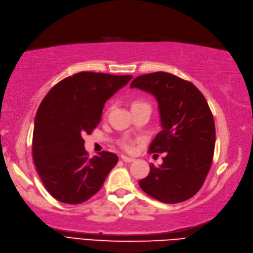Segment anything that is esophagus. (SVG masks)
<instances>
[{
  "label": "esophagus",
  "mask_w": 253,
  "mask_h": 253,
  "mask_svg": "<svg viewBox=\"0 0 253 253\" xmlns=\"http://www.w3.org/2000/svg\"><path fill=\"white\" fill-rule=\"evenodd\" d=\"M121 159H122L123 161H125V162H127V164H130V162H133L134 160H135L134 158H131V157H126V156H125V155L121 156Z\"/></svg>",
  "instance_id": "1"
}]
</instances>
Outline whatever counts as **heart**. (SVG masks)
<instances>
[{
	"mask_svg": "<svg viewBox=\"0 0 253 253\" xmlns=\"http://www.w3.org/2000/svg\"><path fill=\"white\" fill-rule=\"evenodd\" d=\"M137 105H142V104H135L134 106H137ZM126 148L127 150H130L132 147H131V145H130V144H126Z\"/></svg>",
	"mask_w": 253,
	"mask_h": 253,
	"instance_id": "obj_1",
	"label": "heart"
}]
</instances>
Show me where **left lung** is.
Returning <instances> with one entry per match:
<instances>
[{
    "label": "left lung",
    "mask_w": 253,
    "mask_h": 253,
    "mask_svg": "<svg viewBox=\"0 0 253 253\" xmlns=\"http://www.w3.org/2000/svg\"><path fill=\"white\" fill-rule=\"evenodd\" d=\"M130 86L153 95L158 103L161 131L149 151L167 153L162 165L150 164L139 186L165 204L192 198L203 186L214 153V120L205 96L193 83L164 71L139 76Z\"/></svg>",
    "instance_id": "1"
}]
</instances>
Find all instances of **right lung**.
<instances>
[{"label":"right lung","instance_id":"1","mask_svg":"<svg viewBox=\"0 0 253 253\" xmlns=\"http://www.w3.org/2000/svg\"><path fill=\"white\" fill-rule=\"evenodd\" d=\"M132 79L79 72L50 89L35 118L33 161L47 192L60 203L81 204L96 194L118 156L102 151L89 159L84 134L100 121L105 103Z\"/></svg>","mask_w":253,"mask_h":253}]
</instances>
